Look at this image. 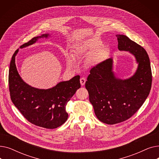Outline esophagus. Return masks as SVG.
I'll list each match as a JSON object with an SVG mask.
<instances>
[{
    "instance_id": "esophagus-1",
    "label": "esophagus",
    "mask_w": 159,
    "mask_h": 159,
    "mask_svg": "<svg viewBox=\"0 0 159 159\" xmlns=\"http://www.w3.org/2000/svg\"><path fill=\"white\" fill-rule=\"evenodd\" d=\"M80 84L82 86H84L85 84L86 83V79L84 77H82L80 79Z\"/></svg>"
}]
</instances>
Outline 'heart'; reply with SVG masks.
I'll list each match as a JSON object with an SVG mask.
<instances>
[{
  "label": "heart",
  "mask_w": 159,
  "mask_h": 159,
  "mask_svg": "<svg viewBox=\"0 0 159 159\" xmlns=\"http://www.w3.org/2000/svg\"><path fill=\"white\" fill-rule=\"evenodd\" d=\"M79 53L93 52L92 61L95 63H99L104 61L107 55V49L102 46V42L97 39H90L83 42V43L77 48ZM73 57L69 55L67 60L69 63H72L73 61Z\"/></svg>",
  "instance_id": "heart-1"
}]
</instances>
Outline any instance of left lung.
Returning <instances> with one entry per match:
<instances>
[{"mask_svg":"<svg viewBox=\"0 0 159 159\" xmlns=\"http://www.w3.org/2000/svg\"><path fill=\"white\" fill-rule=\"evenodd\" d=\"M117 36V35H116ZM119 50L135 55L139 67L129 79H116L112 72V59L97 64L90 70L85 87L97 119L107 124L129 119L143 106L152 88V73L146 50L127 36H117Z\"/></svg>","mask_w":159,"mask_h":159,"instance_id":"1","label":"left lung"}]
</instances>
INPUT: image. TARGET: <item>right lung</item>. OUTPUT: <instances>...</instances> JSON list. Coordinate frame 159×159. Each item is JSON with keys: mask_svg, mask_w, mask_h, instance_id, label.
<instances>
[{"mask_svg": "<svg viewBox=\"0 0 159 159\" xmlns=\"http://www.w3.org/2000/svg\"><path fill=\"white\" fill-rule=\"evenodd\" d=\"M45 34L31 39L20 46L22 48L35 43ZM16 50L12 56L9 70V90L13 104L24 117L31 124L46 129L61 126L68 119L66 106L70 98L80 88V76L61 82L48 89H39L26 84L20 78L15 65Z\"/></svg>", "mask_w": 159, "mask_h": 159, "instance_id": "obj_1", "label": "right lung"}]
</instances>
